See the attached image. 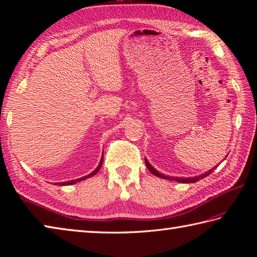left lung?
<instances>
[{
  "label": "left lung",
  "instance_id": "left-lung-1",
  "mask_svg": "<svg viewBox=\"0 0 257 257\" xmlns=\"http://www.w3.org/2000/svg\"><path fill=\"white\" fill-rule=\"evenodd\" d=\"M145 163H146V166H147V168L149 169V172L152 173V174H154L155 176H157V177H160V178H164V179H170V180H175V182H178V183H185V184H187V183H196V182H198L199 179H203V178H205L206 176H208L209 174H212L213 172H214V169L217 167V166H215V168H212L210 170H208L207 173H205V174H203V175H199V176H195V177H190V178H184V177H168V176H166V175H163V174H160L158 170H156L152 165L149 164V162L147 159H145Z\"/></svg>",
  "mask_w": 257,
  "mask_h": 257
}]
</instances>
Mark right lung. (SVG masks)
Segmentation results:
<instances>
[{"instance_id":"add662e5","label":"right lung","mask_w":257,"mask_h":257,"mask_svg":"<svg viewBox=\"0 0 257 257\" xmlns=\"http://www.w3.org/2000/svg\"><path fill=\"white\" fill-rule=\"evenodd\" d=\"M102 162H103V158H101V160H100V164L98 165V167L95 168L91 174H89L88 176H84V177L78 178V179H74V180H70V182H65V183H55V185H61V186H65V185H72V184H75L77 182H81V180H83V179H87V178H89V177H91V176H93V175L97 174V173L99 172V170H100V168H101Z\"/></svg>"}]
</instances>
